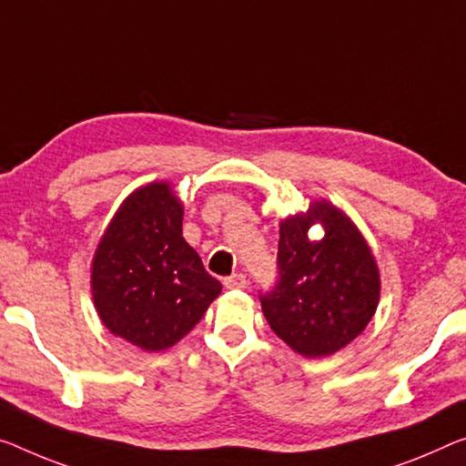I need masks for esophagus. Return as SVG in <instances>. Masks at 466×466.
<instances>
[{
    "mask_svg": "<svg viewBox=\"0 0 466 466\" xmlns=\"http://www.w3.org/2000/svg\"><path fill=\"white\" fill-rule=\"evenodd\" d=\"M225 288L227 289H243V288H248V279H246V275H241V273L231 275V277L225 279Z\"/></svg>",
    "mask_w": 466,
    "mask_h": 466,
    "instance_id": "esophagus-1",
    "label": "esophagus"
}]
</instances>
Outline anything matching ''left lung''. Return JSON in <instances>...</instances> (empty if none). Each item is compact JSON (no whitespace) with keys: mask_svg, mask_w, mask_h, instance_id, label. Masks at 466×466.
<instances>
[{"mask_svg":"<svg viewBox=\"0 0 466 466\" xmlns=\"http://www.w3.org/2000/svg\"><path fill=\"white\" fill-rule=\"evenodd\" d=\"M314 222L326 228L314 242ZM279 281L260 293L268 325L293 352L331 356L364 331L379 304V268L369 243L346 214L329 202H312L304 214L279 227Z\"/></svg>","mask_w":466,"mask_h":466,"instance_id":"left-lung-1","label":"left lung"}]
</instances>
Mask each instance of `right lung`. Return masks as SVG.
I'll use <instances>...</instances> for the list:
<instances>
[{"label": "right lung", "instance_id": "right-lung-1", "mask_svg": "<svg viewBox=\"0 0 466 466\" xmlns=\"http://www.w3.org/2000/svg\"><path fill=\"white\" fill-rule=\"evenodd\" d=\"M183 204L167 181L128 196L97 243L93 304L114 335L160 352L199 323L223 285L183 239Z\"/></svg>", "mask_w": 466, "mask_h": 466}]
</instances>
